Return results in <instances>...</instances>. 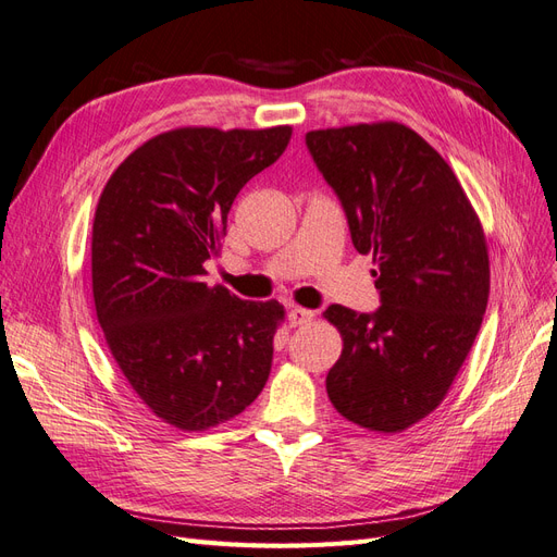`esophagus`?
Here are the masks:
<instances>
[{"mask_svg": "<svg viewBox=\"0 0 557 557\" xmlns=\"http://www.w3.org/2000/svg\"><path fill=\"white\" fill-rule=\"evenodd\" d=\"M311 320H313V311H309V309L293 307V309L288 311V323H290V327L307 325V323H311Z\"/></svg>", "mask_w": 557, "mask_h": 557, "instance_id": "34e87169", "label": "esophagus"}]
</instances>
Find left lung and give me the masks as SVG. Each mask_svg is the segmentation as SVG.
I'll return each mask as SVG.
<instances>
[{
  "label": "left lung",
  "instance_id": "left-lung-1",
  "mask_svg": "<svg viewBox=\"0 0 557 557\" xmlns=\"http://www.w3.org/2000/svg\"><path fill=\"white\" fill-rule=\"evenodd\" d=\"M352 246L376 262L381 307L325 318L344 350L327 395L350 423L401 432L440 407L483 323L491 264L479 218L436 150L399 123L307 132Z\"/></svg>",
  "mask_w": 557,
  "mask_h": 557
}]
</instances>
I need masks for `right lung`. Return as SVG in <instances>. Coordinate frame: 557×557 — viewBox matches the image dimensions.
<instances>
[{
	"label": "right lung",
	"mask_w": 557,
	"mask_h": 557,
	"mask_svg": "<svg viewBox=\"0 0 557 557\" xmlns=\"http://www.w3.org/2000/svg\"><path fill=\"white\" fill-rule=\"evenodd\" d=\"M293 127H181L111 174L92 223V295L111 356L166 423L199 432L239 416L272 372L283 307L209 288L227 213Z\"/></svg>",
	"instance_id": "obj_1"
}]
</instances>
